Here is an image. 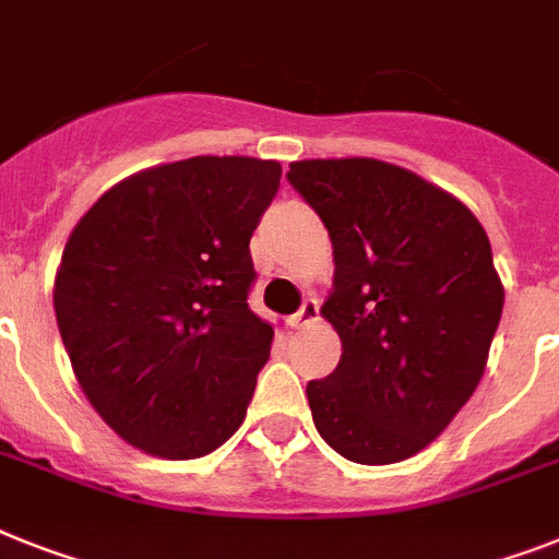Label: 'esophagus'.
<instances>
[{"instance_id": "1", "label": "esophagus", "mask_w": 559, "mask_h": 559, "mask_svg": "<svg viewBox=\"0 0 559 559\" xmlns=\"http://www.w3.org/2000/svg\"><path fill=\"white\" fill-rule=\"evenodd\" d=\"M317 317H320V302L317 299H306L302 308L290 317V329H306V325L317 322Z\"/></svg>"}]
</instances>
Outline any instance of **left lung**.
Returning a JSON list of instances; mask_svg holds the SVG:
<instances>
[{
	"label": "left lung",
	"mask_w": 559,
	"mask_h": 559,
	"mask_svg": "<svg viewBox=\"0 0 559 559\" xmlns=\"http://www.w3.org/2000/svg\"><path fill=\"white\" fill-rule=\"evenodd\" d=\"M288 179L336 265L320 313L343 357L308 382L313 426L352 463L408 460L483 380L506 297L491 242L454 193L382 159H302Z\"/></svg>",
	"instance_id": "1"
}]
</instances>
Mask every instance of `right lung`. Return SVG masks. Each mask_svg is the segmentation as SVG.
Instances as JSON below:
<instances>
[{
	"instance_id": "obj_1",
	"label": "right lung",
	"mask_w": 559,
	"mask_h": 559,
	"mask_svg": "<svg viewBox=\"0 0 559 559\" xmlns=\"http://www.w3.org/2000/svg\"><path fill=\"white\" fill-rule=\"evenodd\" d=\"M283 165L191 156L119 179L64 242L53 311L73 377L128 445L219 449L246 419L274 325L248 308L251 234Z\"/></svg>"
}]
</instances>
